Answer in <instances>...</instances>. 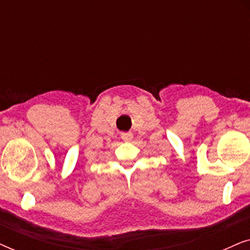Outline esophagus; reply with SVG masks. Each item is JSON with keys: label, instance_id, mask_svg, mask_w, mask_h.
<instances>
[{"label": "esophagus", "instance_id": "esophagus-1", "mask_svg": "<svg viewBox=\"0 0 250 250\" xmlns=\"http://www.w3.org/2000/svg\"><path fill=\"white\" fill-rule=\"evenodd\" d=\"M122 139L124 140L125 142H131L133 140V134L131 132H126V133H122Z\"/></svg>", "mask_w": 250, "mask_h": 250}]
</instances>
